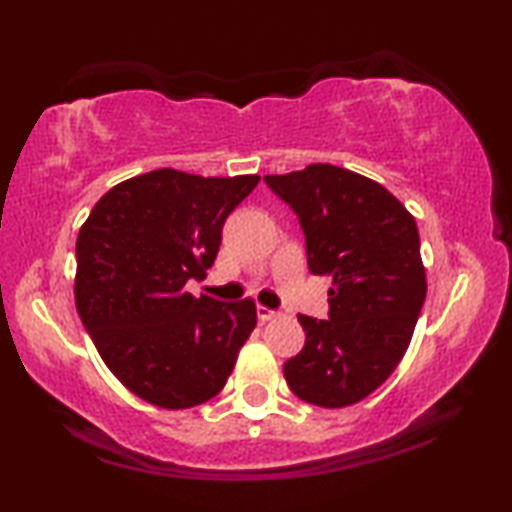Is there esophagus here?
Returning <instances> with one entry per match:
<instances>
[{
  "label": "esophagus",
  "mask_w": 512,
  "mask_h": 512,
  "mask_svg": "<svg viewBox=\"0 0 512 512\" xmlns=\"http://www.w3.org/2000/svg\"><path fill=\"white\" fill-rule=\"evenodd\" d=\"M256 314H258V321H272V319H277L279 317V312H275V310H268V307H263V305H258L256 307Z\"/></svg>",
  "instance_id": "esophagus-1"
}]
</instances>
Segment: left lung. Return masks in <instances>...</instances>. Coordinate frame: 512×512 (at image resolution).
<instances>
[{
    "instance_id": "1",
    "label": "left lung",
    "mask_w": 512,
    "mask_h": 512,
    "mask_svg": "<svg viewBox=\"0 0 512 512\" xmlns=\"http://www.w3.org/2000/svg\"><path fill=\"white\" fill-rule=\"evenodd\" d=\"M298 214L314 275H331L328 319L298 314L305 347L284 363L293 394L347 408L401 363L426 298L415 216L377 181L328 163L265 177Z\"/></svg>"
}]
</instances>
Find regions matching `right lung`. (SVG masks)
Listing matches in <instances>:
<instances>
[{
  "instance_id": "right-lung-1",
  "label": "right lung",
  "mask_w": 512,
  "mask_h": 512,
  "mask_svg": "<svg viewBox=\"0 0 512 512\" xmlns=\"http://www.w3.org/2000/svg\"><path fill=\"white\" fill-rule=\"evenodd\" d=\"M258 174L163 167L100 198L76 237V310L107 368L146 403L186 410L226 387L256 328V303L186 293L205 277L228 214Z\"/></svg>"
}]
</instances>
